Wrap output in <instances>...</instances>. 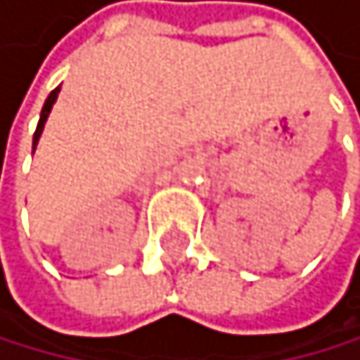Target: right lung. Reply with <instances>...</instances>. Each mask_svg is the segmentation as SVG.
I'll list each match as a JSON object with an SVG mask.
<instances>
[{
  "label": "right lung",
  "instance_id": "add662e5",
  "mask_svg": "<svg viewBox=\"0 0 360 360\" xmlns=\"http://www.w3.org/2000/svg\"><path fill=\"white\" fill-rule=\"evenodd\" d=\"M58 92H60V87H56L53 92L46 96V101H44V108H42V112H40V121H38V128H35V135H33V150H35V146H38V139L42 135L44 121H46V117H49V112H51V108H53L56 98H58Z\"/></svg>",
  "mask_w": 360,
  "mask_h": 360
}]
</instances>
